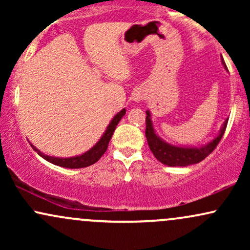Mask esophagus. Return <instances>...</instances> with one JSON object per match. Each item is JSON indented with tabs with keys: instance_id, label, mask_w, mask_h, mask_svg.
Returning a JSON list of instances; mask_svg holds the SVG:
<instances>
[{
	"instance_id": "34e87169",
	"label": "esophagus",
	"mask_w": 250,
	"mask_h": 250,
	"mask_svg": "<svg viewBox=\"0 0 250 250\" xmlns=\"http://www.w3.org/2000/svg\"><path fill=\"white\" fill-rule=\"evenodd\" d=\"M133 99L135 101H141V100L145 99V94H143L142 90H136L133 94Z\"/></svg>"
}]
</instances>
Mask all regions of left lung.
Returning <instances> with one entry per match:
<instances>
[{"instance_id":"left-lung-1","label":"left lung","mask_w":250,"mask_h":250,"mask_svg":"<svg viewBox=\"0 0 250 250\" xmlns=\"http://www.w3.org/2000/svg\"><path fill=\"white\" fill-rule=\"evenodd\" d=\"M222 64L226 67V63L222 60ZM146 137H147L148 146L150 148L151 153L163 165L169 166V167H187V166L195 165L205 160L209 154L213 153V150L219 145L225 134L228 119L223 122L222 128L220 129V133L216 137L207 143L203 147H177V146L169 145L160 139L155 133V129L151 122L150 111H146Z\"/></svg>"}]
</instances>
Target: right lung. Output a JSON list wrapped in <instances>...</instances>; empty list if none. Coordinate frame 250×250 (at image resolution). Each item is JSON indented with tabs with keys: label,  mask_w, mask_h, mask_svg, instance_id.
<instances>
[{
	"label": "right lung",
	"mask_w": 250,
	"mask_h": 250,
	"mask_svg": "<svg viewBox=\"0 0 250 250\" xmlns=\"http://www.w3.org/2000/svg\"><path fill=\"white\" fill-rule=\"evenodd\" d=\"M125 114V109H122L119 114H116L115 116L113 117L111 122L109 123V125L105 129L104 134L102 135V137L100 139V141L94 146L93 148L89 149L88 151H85L84 154L79 155V156H74V157H65V159H62V157H54V156H48V155L42 154L39 149L34 147L31 145V147L35 151H37V154L40 156L43 157L44 160H47L48 162L53 163V165L60 166V167L63 168H70V169H75V168H84V167H89V166L94 165V163L99 161L101 159V156L105 153L107 150L109 141H110L111 136H113L114 131H115L116 125H119V122L121 121V119L123 115Z\"/></svg>",
	"instance_id": "right-lung-1"
}]
</instances>
